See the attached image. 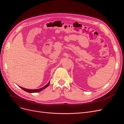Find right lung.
Masks as SVG:
<instances>
[{"label":"right lung","mask_w":124,"mask_h":124,"mask_svg":"<svg viewBox=\"0 0 124 124\" xmlns=\"http://www.w3.org/2000/svg\"><path fill=\"white\" fill-rule=\"evenodd\" d=\"M50 81H49V82H48V83L46 85V86H44V87H42V88H39V89H26V88H23V87H21V86H19V87H20V88H21L22 89H23L24 91H26V92H28V93H37V92H40V91H42L43 89H45L46 88L47 86L49 85V84H50Z\"/></svg>","instance_id":"right-lung-1"}]
</instances>
